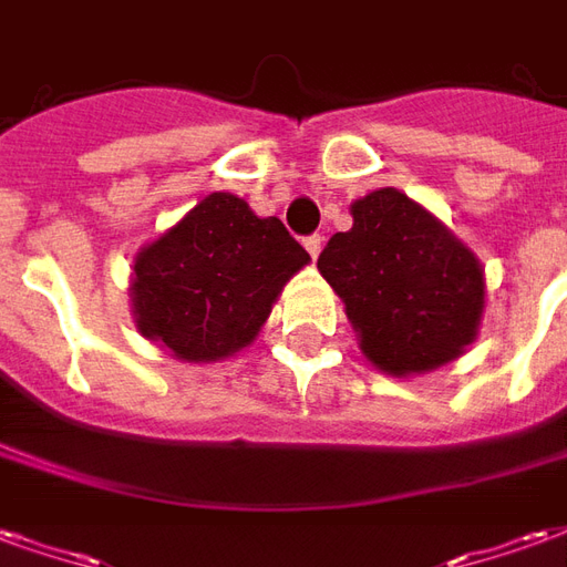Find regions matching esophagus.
Masks as SVG:
<instances>
[{
	"instance_id": "1",
	"label": "esophagus",
	"mask_w": 567,
	"mask_h": 567,
	"mask_svg": "<svg viewBox=\"0 0 567 567\" xmlns=\"http://www.w3.org/2000/svg\"><path fill=\"white\" fill-rule=\"evenodd\" d=\"M303 246H306V251H309V255H312V258H318V251H321V237H306L303 240Z\"/></svg>"
}]
</instances>
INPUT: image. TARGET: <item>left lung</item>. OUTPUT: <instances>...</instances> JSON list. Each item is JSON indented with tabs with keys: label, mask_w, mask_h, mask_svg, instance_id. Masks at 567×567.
<instances>
[{
	"label": "left lung",
	"mask_w": 567,
	"mask_h": 567,
	"mask_svg": "<svg viewBox=\"0 0 567 567\" xmlns=\"http://www.w3.org/2000/svg\"><path fill=\"white\" fill-rule=\"evenodd\" d=\"M351 219L327 240L318 270L346 303L363 358L393 379L463 358L486 306L475 251L400 188L358 198Z\"/></svg>",
	"instance_id": "1"
}]
</instances>
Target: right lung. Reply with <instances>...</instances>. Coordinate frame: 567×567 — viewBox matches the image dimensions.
Masks as SVG:
<instances>
[{
    "label": "right lung",
    "mask_w": 567,
    "mask_h": 567,
    "mask_svg": "<svg viewBox=\"0 0 567 567\" xmlns=\"http://www.w3.org/2000/svg\"><path fill=\"white\" fill-rule=\"evenodd\" d=\"M306 264L309 251L276 216L213 192L134 255V327L183 363H219L255 342Z\"/></svg>",
    "instance_id": "obj_1"
}]
</instances>
